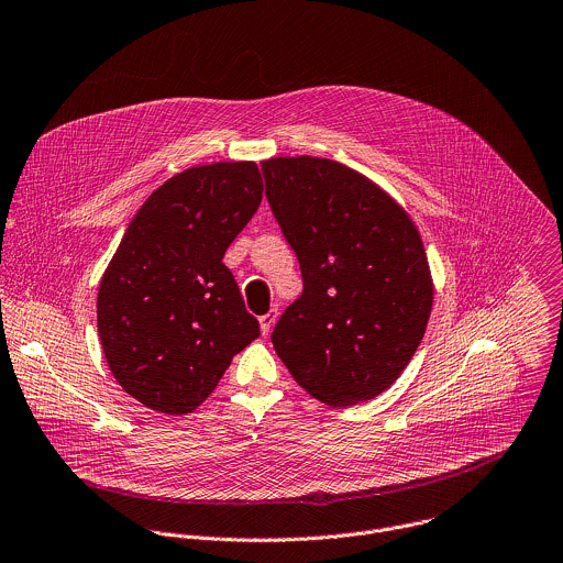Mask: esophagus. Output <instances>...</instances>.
I'll return each mask as SVG.
<instances>
[{
    "mask_svg": "<svg viewBox=\"0 0 563 563\" xmlns=\"http://www.w3.org/2000/svg\"><path fill=\"white\" fill-rule=\"evenodd\" d=\"M276 318H278V311H276V309H272V311H267L265 316H261V318H258V320H261V331H263V335H267V333L272 331V327H274Z\"/></svg>",
    "mask_w": 563,
    "mask_h": 563,
    "instance_id": "1",
    "label": "esophagus"
}]
</instances>
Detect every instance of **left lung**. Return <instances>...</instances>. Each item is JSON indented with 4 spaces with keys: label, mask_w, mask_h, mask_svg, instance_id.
I'll use <instances>...</instances> for the list:
<instances>
[{
    "label": "left lung",
    "mask_w": 563,
    "mask_h": 563,
    "mask_svg": "<svg viewBox=\"0 0 563 563\" xmlns=\"http://www.w3.org/2000/svg\"><path fill=\"white\" fill-rule=\"evenodd\" d=\"M302 294L274 327L291 377L333 408L390 388L419 349L434 287L412 219L368 177L324 157L261 162Z\"/></svg>",
    "instance_id": "1"
}]
</instances>
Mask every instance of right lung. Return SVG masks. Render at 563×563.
I'll return each instance as SVG.
<instances>
[{
  "label": "right lung",
  "mask_w": 563,
  "mask_h": 563,
  "mask_svg": "<svg viewBox=\"0 0 563 563\" xmlns=\"http://www.w3.org/2000/svg\"><path fill=\"white\" fill-rule=\"evenodd\" d=\"M254 162L192 166L129 223L98 289V335L118 384L146 408L188 415L261 335L223 254L254 217Z\"/></svg>",
  "instance_id": "add662e5"
}]
</instances>
